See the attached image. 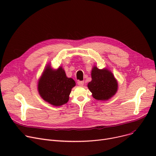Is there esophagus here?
I'll return each instance as SVG.
<instances>
[{
  "label": "esophagus",
  "mask_w": 156,
  "mask_h": 156,
  "mask_svg": "<svg viewBox=\"0 0 156 156\" xmlns=\"http://www.w3.org/2000/svg\"><path fill=\"white\" fill-rule=\"evenodd\" d=\"M77 83H78V85L79 86L82 87V86H83V85H84V81H78Z\"/></svg>",
  "instance_id": "1"
}]
</instances>
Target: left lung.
Returning a JSON list of instances; mask_svg holds the SVG:
<instances>
[{
	"label": "left lung",
	"instance_id": "left-lung-1",
	"mask_svg": "<svg viewBox=\"0 0 156 156\" xmlns=\"http://www.w3.org/2000/svg\"><path fill=\"white\" fill-rule=\"evenodd\" d=\"M92 81L88 83V88L92 93L94 99L107 101L115 95L118 90V82L113 74L108 69L92 68Z\"/></svg>",
	"mask_w": 156,
	"mask_h": 156
}]
</instances>
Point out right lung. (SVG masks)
<instances>
[{"label": "right lung", "mask_w": 156, "mask_h": 156, "mask_svg": "<svg viewBox=\"0 0 156 156\" xmlns=\"http://www.w3.org/2000/svg\"><path fill=\"white\" fill-rule=\"evenodd\" d=\"M75 81L66 75L64 70L59 67L53 69L47 65L38 83V93L42 99L54 106L66 104Z\"/></svg>", "instance_id": "obj_1"}]
</instances>
